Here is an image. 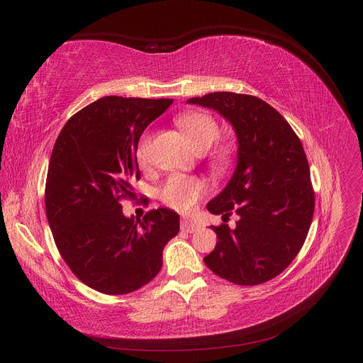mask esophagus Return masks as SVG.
<instances>
[{
    "instance_id": "esophagus-1",
    "label": "esophagus",
    "mask_w": 363,
    "mask_h": 363,
    "mask_svg": "<svg viewBox=\"0 0 363 363\" xmlns=\"http://www.w3.org/2000/svg\"><path fill=\"white\" fill-rule=\"evenodd\" d=\"M180 227H182L183 232H186V233H194V232H196V230L200 228V224L196 223V221H192V219L183 218L182 223H180Z\"/></svg>"
}]
</instances>
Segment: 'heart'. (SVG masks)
<instances>
[{
    "label": "heart",
    "instance_id": "obj_1",
    "mask_svg": "<svg viewBox=\"0 0 363 363\" xmlns=\"http://www.w3.org/2000/svg\"><path fill=\"white\" fill-rule=\"evenodd\" d=\"M177 125L188 136L192 147L196 151H206L212 147L219 136V125L216 121L207 113L192 112L177 118ZM138 160L140 167H147L150 160V138L145 136L138 147ZM213 162L219 169L227 168L232 162V151L227 145L219 147ZM207 192V184L203 179L195 175L174 174L164 182L160 191V200L163 204L179 212H189Z\"/></svg>",
    "mask_w": 363,
    "mask_h": 363
}]
</instances>
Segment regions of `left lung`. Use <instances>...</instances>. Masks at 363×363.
<instances>
[{
    "instance_id": "left-lung-1",
    "label": "left lung",
    "mask_w": 363,
    "mask_h": 363,
    "mask_svg": "<svg viewBox=\"0 0 363 363\" xmlns=\"http://www.w3.org/2000/svg\"><path fill=\"white\" fill-rule=\"evenodd\" d=\"M213 108L233 125L238 164L224 191L207 211L236 227L212 225L218 242L204 257L216 276L242 286L277 277L298 255L309 233L315 192L301 140L276 108L257 96L213 92L189 98Z\"/></svg>"
}]
</instances>
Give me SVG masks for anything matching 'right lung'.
<instances>
[{
    "label": "right lung",
    "mask_w": 363,
    "mask_h": 363,
    "mask_svg": "<svg viewBox=\"0 0 363 363\" xmlns=\"http://www.w3.org/2000/svg\"><path fill=\"white\" fill-rule=\"evenodd\" d=\"M171 104L168 98H100L71 116L54 144L45 184L54 242L75 277L101 294L124 295L150 283L180 230L171 208L135 221L121 204L136 199L140 135Z\"/></svg>",
    "instance_id": "right-lung-1"
}]
</instances>
